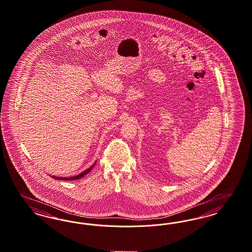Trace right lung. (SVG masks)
<instances>
[{
    "mask_svg": "<svg viewBox=\"0 0 252 252\" xmlns=\"http://www.w3.org/2000/svg\"><path fill=\"white\" fill-rule=\"evenodd\" d=\"M95 163H96V161L94 162V164H93L91 167L88 168L87 170H85L84 172H82V173H80V174L76 175V176H75V177H54V176H51V177H53V178H55V179H59V180H77V179H79V178H81V177H85L87 174H89V173L92 171V169L94 167ZM49 176H50V175H49Z\"/></svg>",
    "mask_w": 252,
    "mask_h": 252,
    "instance_id": "1",
    "label": "right lung"
}]
</instances>
